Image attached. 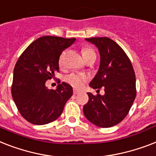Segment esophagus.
Listing matches in <instances>:
<instances>
[{
	"mask_svg": "<svg viewBox=\"0 0 156 156\" xmlns=\"http://www.w3.org/2000/svg\"><path fill=\"white\" fill-rule=\"evenodd\" d=\"M79 93L80 91L77 90V89H74V90H73V94H74V95H76V94H78Z\"/></svg>",
	"mask_w": 156,
	"mask_h": 156,
	"instance_id": "1",
	"label": "esophagus"
}]
</instances>
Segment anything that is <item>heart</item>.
<instances>
[{
	"label": "heart",
	"mask_w": 156,
	"mask_h": 156,
	"mask_svg": "<svg viewBox=\"0 0 156 156\" xmlns=\"http://www.w3.org/2000/svg\"><path fill=\"white\" fill-rule=\"evenodd\" d=\"M95 54V52L90 48H84L82 50V55L83 57L89 55ZM64 56H65V52H63L60 55V56L58 58V65L62 67L63 65V60H64ZM87 80V77L83 74L77 73V72H72L68 76H66L65 81L69 84L74 87V88H81L84 85V83Z\"/></svg>",
	"instance_id": "b5f03b06"
}]
</instances>
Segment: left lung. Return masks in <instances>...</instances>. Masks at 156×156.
<instances>
[{
	"label": "left lung",
	"mask_w": 156,
	"mask_h": 156,
	"mask_svg": "<svg viewBox=\"0 0 156 156\" xmlns=\"http://www.w3.org/2000/svg\"><path fill=\"white\" fill-rule=\"evenodd\" d=\"M99 51L100 66L89 86L104 87L105 94L91 93L83 112L90 122L99 127L117 125L126 118L136 97V80L129 58L122 47L106 37L85 38Z\"/></svg>",
	"instance_id": "obj_1"
}]
</instances>
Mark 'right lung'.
<instances>
[{
    "instance_id": "1",
    "label": "right lung",
    "mask_w": 156,
    "mask_h": 156,
    "mask_svg": "<svg viewBox=\"0 0 156 156\" xmlns=\"http://www.w3.org/2000/svg\"><path fill=\"white\" fill-rule=\"evenodd\" d=\"M76 38L55 36L38 38L25 50L13 70L12 97L21 115L34 125H45L63 113L72 96L70 84L63 82L55 90L46 81L58 72V58Z\"/></svg>"
}]
</instances>
